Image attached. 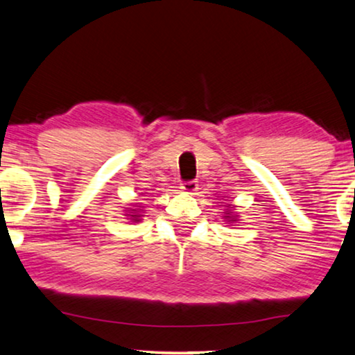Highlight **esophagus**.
<instances>
[{
    "label": "esophagus",
    "instance_id": "1",
    "mask_svg": "<svg viewBox=\"0 0 355 355\" xmlns=\"http://www.w3.org/2000/svg\"><path fill=\"white\" fill-rule=\"evenodd\" d=\"M180 188H182L183 193L194 194V193L198 191V183L193 182V180H191V182H184V183H182V187H180Z\"/></svg>",
    "mask_w": 355,
    "mask_h": 355
}]
</instances>
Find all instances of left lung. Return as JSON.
<instances>
[{
    "mask_svg": "<svg viewBox=\"0 0 355 355\" xmlns=\"http://www.w3.org/2000/svg\"><path fill=\"white\" fill-rule=\"evenodd\" d=\"M223 218H225L227 223H234L238 222V216L233 211V204H227L225 211H223Z\"/></svg>",
    "mask_w": 355,
    "mask_h": 355,
    "instance_id": "1",
    "label": "left lung"
}]
</instances>
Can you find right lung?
Here are the masks:
<instances>
[{"label": "right lung", "instance_id": "1", "mask_svg": "<svg viewBox=\"0 0 355 355\" xmlns=\"http://www.w3.org/2000/svg\"><path fill=\"white\" fill-rule=\"evenodd\" d=\"M132 206L135 207V209H133L132 207H127L125 209V216L128 217V220H132V222H141V214H143V209H139L141 206H137V204H132Z\"/></svg>", "mask_w": 355, "mask_h": 355}]
</instances>
